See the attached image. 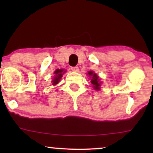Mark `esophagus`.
Here are the masks:
<instances>
[{
	"label": "esophagus",
	"mask_w": 153,
	"mask_h": 153,
	"mask_svg": "<svg viewBox=\"0 0 153 153\" xmlns=\"http://www.w3.org/2000/svg\"><path fill=\"white\" fill-rule=\"evenodd\" d=\"M71 70L74 72H78L79 71V68L78 66H75V67H72Z\"/></svg>",
	"instance_id": "esophagus-1"
}]
</instances>
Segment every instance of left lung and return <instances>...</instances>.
<instances>
[{
    "label": "left lung",
    "instance_id": "8db88e82",
    "mask_svg": "<svg viewBox=\"0 0 153 153\" xmlns=\"http://www.w3.org/2000/svg\"><path fill=\"white\" fill-rule=\"evenodd\" d=\"M88 74L90 75V76H92V79H91V82L93 84V85H94V88L95 90H99L100 82L99 76H97L96 74H95V73H93L92 71H89Z\"/></svg>",
    "mask_w": 153,
    "mask_h": 153
}]
</instances>
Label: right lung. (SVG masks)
<instances>
[{"instance_id": "obj_1", "label": "right lung", "mask_w": 153, "mask_h": 153, "mask_svg": "<svg viewBox=\"0 0 153 153\" xmlns=\"http://www.w3.org/2000/svg\"><path fill=\"white\" fill-rule=\"evenodd\" d=\"M63 73H65L64 72V70H56L55 72H54V80H52V82H53V85H56V84L59 81V80H60L61 78H62V75H63Z\"/></svg>"}]
</instances>
